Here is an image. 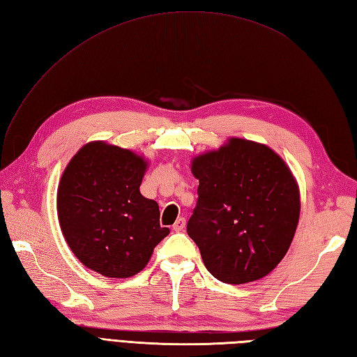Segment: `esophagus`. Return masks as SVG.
Returning a JSON list of instances; mask_svg holds the SVG:
<instances>
[{"mask_svg":"<svg viewBox=\"0 0 357 357\" xmlns=\"http://www.w3.org/2000/svg\"><path fill=\"white\" fill-rule=\"evenodd\" d=\"M184 227H185V218L179 217L178 220L175 222V225H173V231L181 232V231H184Z\"/></svg>","mask_w":357,"mask_h":357,"instance_id":"34e87169","label":"esophagus"}]
</instances>
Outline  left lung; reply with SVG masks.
<instances>
[{"label": "left lung", "mask_w": 357, "mask_h": 357, "mask_svg": "<svg viewBox=\"0 0 357 357\" xmlns=\"http://www.w3.org/2000/svg\"><path fill=\"white\" fill-rule=\"evenodd\" d=\"M197 205L187 232L223 283L259 280L285 257L300 217V190L267 144L229 137L191 160Z\"/></svg>", "instance_id": "8db88e82"}]
</instances>
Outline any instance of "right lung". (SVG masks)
<instances>
[{"label": "right lung", "mask_w": 357, "mask_h": 357, "mask_svg": "<svg viewBox=\"0 0 357 357\" xmlns=\"http://www.w3.org/2000/svg\"><path fill=\"white\" fill-rule=\"evenodd\" d=\"M148 160L102 140L89 142L63 172L57 215L63 236L84 267L105 278H131L169 235L160 208L140 193Z\"/></svg>", "instance_id": "add662e5"}]
</instances>
